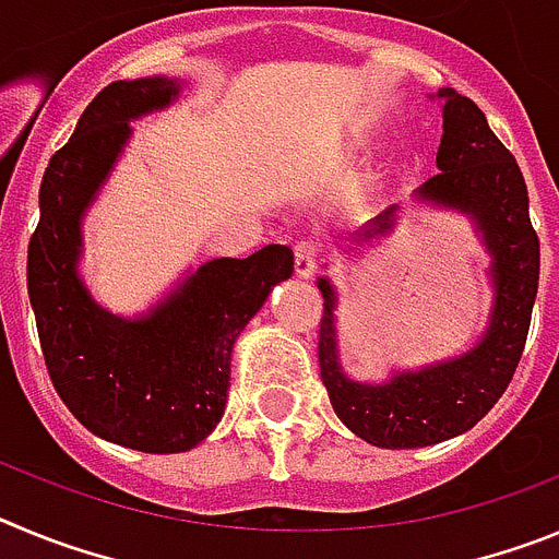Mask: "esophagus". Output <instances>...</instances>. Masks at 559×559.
Listing matches in <instances>:
<instances>
[{"label": "esophagus", "mask_w": 559, "mask_h": 559, "mask_svg": "<svg viewBox=\"0 0 559 559\" xmlns=\"http://www.w3.org/2000/svg\"><path fill=\"white\" fill-rule=\"evenodd\" d=\"M316 263H319V249H316V246L310 243V240H299V243L294 246L296 276H302V280L313 276Z\"/></svg>", "instance_id": "34e87169"}]
</instances>
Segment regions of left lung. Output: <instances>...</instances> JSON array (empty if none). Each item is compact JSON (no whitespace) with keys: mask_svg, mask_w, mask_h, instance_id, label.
<instances>
[{"mask_svg":"<svg viewBox=\"0 0 559 559\" xmlns=\"http://www.w3.org/2000/svg\"><path fill=\"white\" fill-rule=\"evenodd\" d=\"M445 133L439 173L419 187L423 201L473 212L496 263V308L476 349L448 364L406 372L383 386H360L341 374L335 355V294L319 280L324 313L319 324V369L341 423L378 448H423L471 431L498 403L518 369L540 276V240L530 221L526 181L503 142L471 97L442 88ZM394 224V206L358 240H372Z\"/></svg>","mask_w":559,"mask_h":559,"instance_id":"obj_1","label":"left lung"}]
</instances>
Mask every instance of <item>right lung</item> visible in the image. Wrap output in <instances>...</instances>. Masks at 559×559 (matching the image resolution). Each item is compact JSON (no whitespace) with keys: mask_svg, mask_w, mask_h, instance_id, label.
I'll return each instance as SVG.
<instances>
[{"mask_svg":"<svg viewBox=\"0 0 559 559\" xmlns=\"http://www.w3.org/2000/svg\"><path fill=\"white\" fill-rule=\"evenodd\" d=\"M179 95L167 78L108 83L52 153L27 246V290L44 364L63 406L97 437L145 453L199 445L224 417L231 344L294 274L288 246L246 260H210L142 319H117L92 302L75 274L81 215L126 145L128 120Z\"/></svg>","mask_w":559,"mask_h":559,"instance_id":"obj_1","label":"right lung"}]
</instances>
